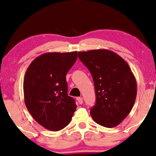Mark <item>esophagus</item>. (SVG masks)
<instances>
[{
	"label": "esophagus",
	"mask_w": 156,
	"mask_h": 156,
	"mask_svg": "<svg viewBox=\"0 0 156 156\" xmlns=\"http://www.w3.org/2000/svg\"><path fill=\"white\" fill-rule=\"evenodd\" d=\"M76 100H78V102H79V104L82 105V104L83 103V98H80V97H77V98H76Z\"/></svg>",
	"instance_id": "esophagus-1"
}]
</instances>
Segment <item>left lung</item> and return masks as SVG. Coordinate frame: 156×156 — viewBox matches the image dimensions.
<instances>
[{"instance_id": "left-lung-1", "label": "left lung", "mask_w": 156, "mask_h": 156, "mask_svg": "<svg viewBox=\"0 0 156 156\" xmlns=\"http://www.w3.org/2000/svg\"><path fill=\"white\" fill-rule=\"evenodd\" d=\"M78 58L91 72L96 102L90 113L105 127L118 126L129 115L135 103L137 83L125 60L105 49L78 52Z\"/></svg>"}]
</instances>
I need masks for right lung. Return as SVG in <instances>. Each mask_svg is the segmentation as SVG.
Listing matches in <instances>:
<instances>
[{
    "label": "right lung",
    "instance_id": "add662e5",
    "mask_svg": "<svg viewBox=\"0 0 156 156\" xmlns=\"http://www.w3.org/2000/svg\"><path fill=\"white\" fill-rule=\"evenodd\" d=\"M77 58V51L45 53L36 57L26 71L25 106L34 119L50 131L67 126L76 109L74 99L67 94L66 74Z\"/></svg>",
    "mask_w": 156,
    "mask_h": 156
}]
</instances>
